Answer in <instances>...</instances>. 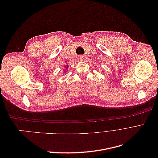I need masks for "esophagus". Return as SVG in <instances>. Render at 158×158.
<instances>
[{
  "mask_svg": "<svg viewBox=\"0 0 158 158\" xmlns=\"http://www.w3.org/2000/svg\"><path fill=\"white\" fill-rule=\"evenodd\" d=\"M79 59H80V60L81 61H82V60H84V57H83L82 56H80V57H79Z\"/></svg>",
  "mask_w": 158,
  "mask_h": 158,
  "instance_id": "esophagus-1",
  "label": "esophagus"
}]
</instances>
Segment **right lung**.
I'll list each match as a JSON object with an SVG mask.
<instances>
[{"label": "right lung", "instance_id": "1", "mask_svg": "<svg viewBox=\"0 0 158 158\" xmlns=\"http://www.w3.org/2000/svg\"><path fill=\"white\" fill-rule=\"evenodd\" d=\"M68 66H66V67H65V68L67 69V68H68ZM65 71H66V70H65Z\"/></svg>", "mask_w": 158, "mask_h": 158}]
</instances>
